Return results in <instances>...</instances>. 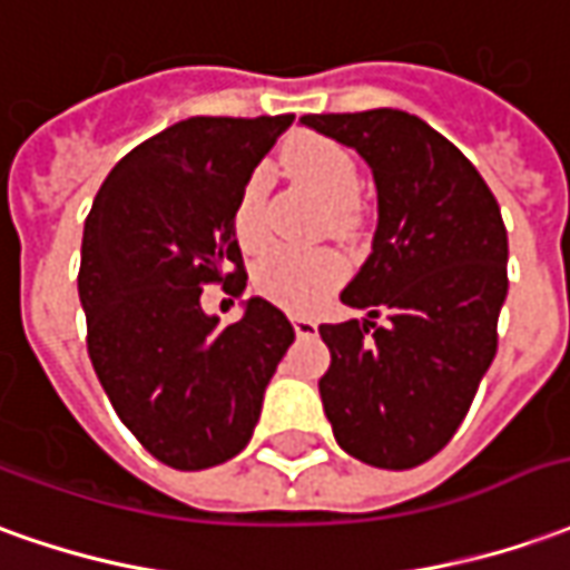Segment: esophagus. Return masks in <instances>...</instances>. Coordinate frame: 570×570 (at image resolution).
<instances>
[{
  "mask_svg": "<svg viewBox=\"0 0 570 570\" xmlns=\"http://www.w3.org/2000/svg\"><path fill=\"white\" fill-rule=\"evenodd\" d=\"M292 325L297 335H313L316 332V320H309V316H292Z\"/></svg>",
  "mask_w": 570,
  "mask_h": 570,
  "instance_id": "34e87169",
  "label": "esophagus"
}]
</instances>
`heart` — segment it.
I'll list each match as a JSON object with an SVG mask.
<instances>
[{"label":"heart","mask_w":570,"mask_h":570,"mask_svg":"<svg viewBox=\"0 0 570 570\" xmlns=\"http://www.w3.org/2000/svg\"><path fill=\"white\" fill-rule=\"evenodd\" d=\"M285 167L301 186H307L328 207V223L337 235L353 226V207L360 204V167L353 155L335 139L304 132L285 148ZM263 191L266 176L254 170L235 204V233L245 245L263 238ZM344 278V261L335 250H301L278 245L266 250L254 266V288L288 309H309Z\"/></svg>","instance_id":"1"}]
</instances>
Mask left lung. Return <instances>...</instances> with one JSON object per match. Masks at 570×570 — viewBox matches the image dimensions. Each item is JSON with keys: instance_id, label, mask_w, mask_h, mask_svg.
Here are the masks:
<instances>
[{"instance_id": "8db88e82", "label": "left lung", "mask_w": 570, "mask_h": 570, "mask_svg": "<svg viewBox=\"0 0 570 570\" xmlns=\"http://www.w3.org/2000/svg\"><path fill=\"white\" fill-rule=\"evenodd\" d=\"M301 120L356 148L379 188L372 254L341 292L368 320L320 325L332 353L323 410L344 453L375 469H415L456 434L497 356L509 292L500 204L472 160L415 114Z\"/></svg>"}]
</instances>
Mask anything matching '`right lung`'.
Returning a JSON list of instances; mask_svg holds the SVG:
<instances>
[{"instance_id":"right-lung-1","label":"right lung","mask_w":570,"mask_h":570,"mask_svg":"<svg viewBox=\"0 0 570 570\" xmlns=\"http://www.w3.org/2000/svg\"><path fill=\"white\" fill-rule=\"evenodd\" d=\"M292 120H179L117 160L86 217V351L120 422L179 472L245 450L294 341L288 316L263 297L229 325L202 309L204 285L245 292L235 204Z\"/></svg>"}]
</instances>
